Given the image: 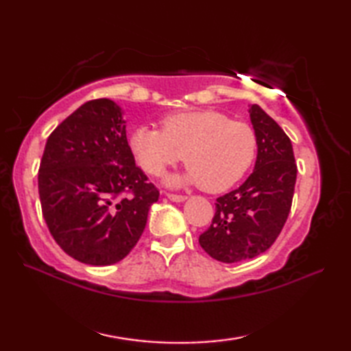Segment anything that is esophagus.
Here are the masks:
<instances>
[{"label":"esophagus","mask_w":351,"mask_h":351,"mask_svg":"<svg viewBox=\"0 0 351 351\" xmlns=\"http://www.w3.org/2000/svg\"><path fill=\"white\" fill-rule=\"evenodd\" d=\"M167 197L171 200V202H184L187 196H182V195H173V193H167Z\"/></svg>","instance_id":"1"}]
</instances>
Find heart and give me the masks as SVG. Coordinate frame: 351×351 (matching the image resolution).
<instances>
[{
    "mask_svg": "<svg viewBox=\"0 0 351 351\" xmlns=\"http://www.w3.org/2000/svg\"><path fill=\"white\" fill-rule=\"evenodd\" d=\"M161 128L138 126L130 145L140 167L151 175L162 173L185 154L190 169L170 176L169 184H200L205 191L220 193L240 181L255 160L258 140L252 126L219 111L169 114Z\"/></svg>",
    "mask_w": 351,
    "mask_h": 351,
    "instance_id": "1",
    "label": "heart"
}]
</instances>
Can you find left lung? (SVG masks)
Returning a JSON list of instances; mask_svg holds the SVG:
<instances>
[{
    "label": "left lung",
    "instance_id": "1",
    "mask_svg": "<svg viewBox=\"0 0 351 351\" xmlns=\"http://www.w3.org/2000/svg\"><path fill=\"white\" fill-rule=\"evenodd\" d=\"M249 114L258 140L255 169L243 185L217 199L211 226L199 237L208 255L226 264L270 249L294 196L297 164L289 137L256 104Z\"/></svg>",
    "mask_w": 351,
    "mask_h": 351
}]
</instances>
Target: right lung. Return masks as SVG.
I'll return each instance as SVG.
<instances>
[{"mask_svg":"<svg viewBox=\"0 0 351 351\" xmlns=\"http://www.w3.org/2000/svg\"><path fill=\"white\" fill-rule=\"evenodd\" d=\"M122 114L111 99L83 104L51 132L40 161L39 197L49 232L88 265L128 255L160 197L136 166Z\"/></svg>","mask_w":351,"mask_h":351,"instance_id":"right-lung-1","label":"right lung"}]
</instances>
